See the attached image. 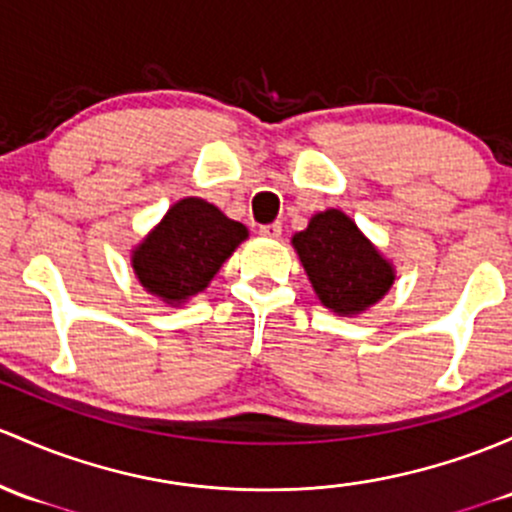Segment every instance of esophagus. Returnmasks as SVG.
Instances as JSON below:
<instances>
[{
	"label": "esophagus",
	"instance_id": "1",
	"mask_svg": "<svg viewBox=\"0 0 512 512\" xmlns=\"http://www.w3.org/2000/svg\"><path fill=\"white\" fill-rule=\"evenodd\" d=\"M262 238H270V240H279L282 238V225L279 223H270V225H262L260 228Z\"/></svg>",
	"mask_w": 512,
	"mask_h": 512
}]
</instances>
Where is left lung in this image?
Masks as SVG:
<instances>
[{
	"label": "left lung",
	"instance_id": "8db88e82",
	"mask_svg": "<svg viewBox=\"0 0 512 512\" xmlns=\"http://www.w3.org/2000/svg\"><path fill=\"white\" fill-rule=\"evenodd\" d=\"M292 245L316 297L338 316L363 314L395 284V265L338 208L311 215Z\"/></svg>",
	"mask_w": 512,
	"mask_h": 512
}]
</instances>
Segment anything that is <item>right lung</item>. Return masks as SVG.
<instances>
[{"label": "right lung", "mask_w": 512, "mask_h": 512, "mask_svg": "<svg viewBox=\"0 0 512 512\" xmlns=\"http://www.w3.org/2000/svg\"><path fill=\"white\" fill-rule=\"evenodd\" d=\"M247 240V228L218 206L188 196L134 245L132 270L144 292L181 306L211 284L223 262Z\"/></svg>", "instance_id": "obj_1"}]
</instances>
